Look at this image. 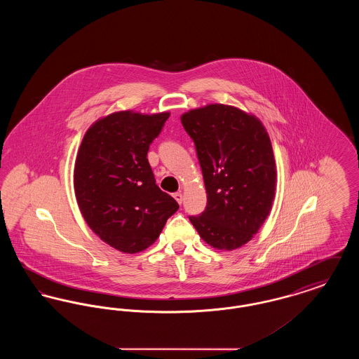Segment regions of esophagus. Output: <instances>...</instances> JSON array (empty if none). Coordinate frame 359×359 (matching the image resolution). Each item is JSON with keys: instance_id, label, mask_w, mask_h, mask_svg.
<instances>
[{"instance_id": "1", "label": "esophagus", "mask_w": 359, "mask_h": 359, "mask_svg": "<svg viewBox=\"0 0 359 359\" xmlns=\"http://www.w3.org/2000/svg\"><path fill=\"white\" fill-rule=\"evenodd\" d=\"M173 198L176 199V202H177L179 205H182V202H183V194H182V192H176V194H173Z\"/></svg>"}]
</instances>
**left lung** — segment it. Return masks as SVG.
I'll use <instances>...</instances> for the list:
<instances>
[{
  "mask_svg": "<svg viewBox=\"0 0 359 359\" xmlns=\"http://www.w3.org/2000/svg\"><path fill=\"white\" fill-rule=\"evenodd\" d=\"M180 120L194 140L207 192L205 211L189 221L210 246L234 250L253 238L272 210L271 138L255 116L222 103L189 110Z\"/></svg>",
  "mask_w": 359,
  "mask_h": 359,
  "instance_id": "8db88e82",
  "label": "left lung"
}]
</instances>
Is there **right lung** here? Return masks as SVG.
<instances>
[{"instance_id":"add662e5","label":"right lung","mask_w":359,"mask_h":359,"mask_svg":"<svg viewBox=\"0 0 359 359\" xmlns=\"http://www.w3.org/2000/svg\"><path fill=\"white\" fill-rule=\"evenodd\" d=\"M170 113L117 111L94 122L78 151L74 188L88 227L111 248L137 253L160 236L177 202L157 187L147 158Z\"/></svg>"}]
</instances>
